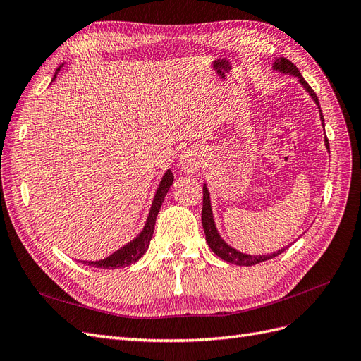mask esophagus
Masks as SVG:
<instances>
[{
	"instance_id": "34e87169",
	"label": "esophagus",
	"mask_w": 361,
	"mask_h": 361,
	"mask_svg": "<svg viewBox=\"0 0 361 361\" xmlns=\"http://www.w3.org/2000/svg\"><path fill=\"white\" fill-rule=\"evenodd\" d=\"M178 164H179V167L183 173L190 174V173H195L199 170L200 159H199V155L195 154L194 150L188 149V150H183L182 154L179 155Z\"/></svg>"
}]
</instances>
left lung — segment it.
Masks as SVG:
<instances>
[{
    "label": "left lung",
    "instance_id": "1",
    "mask_svg": "<svg viewBox=\"0 0 361 361\" xmlns=\"http://www.w3.org/2000/svg\"><path fill=\"white\" fill-rule=\"evenodd\" d=\"M272 69L279 71L281 73L297 76L300 84L302 85V89L310 94V97L314 101V104L318 105V108H319V117H321V122H322V126H324V116H322V110H321V105H319V101H318V96H316V93L312 90V87L307 82H305V80L302 78V75L300 73L298 68L295 66V64L292 61H289L288 59L279 57V59H276L274 64H272ZM325 147H326V150L330 152V145H329V140H326V137H325ZM202 224H203V231H204V235H206L207 245L211 247V250L214 251V253L218 257H221L223 260L228 262V264L239 265V267H251V265L260 264V262H265V260H269L272 257H276V256L281 255L283 251L286 250V247H285V248H281L279 251H274V253H271V255H256V256H253V255L241 253V251H238L236 248L228 245L224 241V239L221 238V235L218 233V231H216V226H215V221H214V214H212V206H211L209 190H207V185L206 183H203Z\"/></svg>",
    "mask_w": 361,
    "mask_h": 361
}]
</instances>
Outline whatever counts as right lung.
Returning a JSON list of instances; mask_svg holds the SVG:
<instances>
[{
  "label": "right lung",
  "instance_id": "add662e5",
  "mask_svg": "<svg viewBox=\"0 0 361 361\" xmlns=\"http://www.w3.org/2000/svg\"><path fill=\"white\" fill-rule=\"evenodd\" d=\"M63 68L59 66V69L56 71V75H54L52 81L57 78V73L60 72V69ZM173 173L171 170H167L166 173H164V176L159 182V187L155 192V197H154V202H152V206H150V211H149V215H147V220L145 223V227L143 231H141L133 241H129L128 244H125L123 247H120L117 251H114L113 255H110L105 259H101V260H82V264H89L90 267H94V268H102V269H116V268H125V267H129L135 264V262L143 256L146 253V250L149 248V244H150V239L152 236H154V228H155V221H157V216H158V212L161 209V204L164 202V197H166L170 187L173 185Z\"/></svg>",
  "mask_w": 361,
  "mask_h": 361
}]
</instances>
